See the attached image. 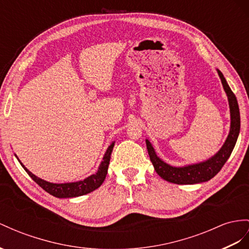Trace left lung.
<instances>
[{
    "label": "left lung",
    "instance_id": "obj_1",
    "mask_svg": "<svg viewBox=\"0 0 249 249\" xmlns=\"http://www.w3.org/2000/svg\"><path fill=\"white\" fill-rule=\"evenodd\" d=\"M219 76L222 82L223 88L227 94L229 108H231V130L228 137L222 148L216 154L208 159L207 161L200 162L197 164L187 165L183 167H174L162 161L156 154L152 145L148 140H146V146L150 158V161L154 165L157 174L165 181L175 184H197L202 182L209 181L210 179L219 173L223 165L226 163L228 158L231 157L233 147L239 137L240 132V110L237 98L231 91V87L228 86L224 75L218 70Z\"/></svg>",
    "mask_w": 249,
    "mask_h": 249
}]
</instances>
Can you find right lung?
Listing matches in <instances>:
<instances>
[{
  "instance_id": "1",
  "label": "right lung",
  "mask_w": 249,
  "mask_h": 249,
  "mask_svg": "<svg viewBox=\"0 0 249 249\" xmlns=\"http://www.w3.org/2000/svg\"><path fill=\"white\" fill-rule=\"evenodd\" d=\"M113 146H114V142L111 143L110 146H108V148L103 157V161L101 162L97 173H95L94 175H91L90 177L86 178V179H84L83 181L72 182V183L55 184V183H50L47 181H44V180L40 179V178L35 176L33 173H30V171L24 166L18 159V160L21 163L22 167L29 175L31 179H33L37 184V185L41 186L44 190L47 191L48 194H50L53 196H56V197H74V196H80L91 193V191L95 190L102 185V183L104 182L106 175H107L108 165H109L110 156H111V152L113 149Z\"/></svg>"
}]
</instances>
